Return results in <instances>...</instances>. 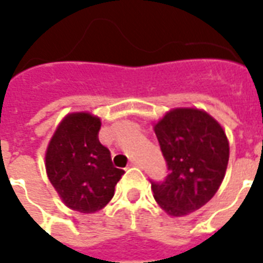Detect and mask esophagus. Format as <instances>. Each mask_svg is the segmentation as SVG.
Segmentation results:
<instances>
[{"instance_id":"obj_1","label":"esophagus","mask_w":263,"mask_h":263,"mask_svg":"<svg viewBox=\"0 0 263 263\" xmlns=\"http://www.w3.org/2000/svg\"><path fill=\"white\" fill-rule=\"evenodd\" d=\"M129 166H140V164L138 161H131V162H129Z\"/></svg>"}]
</instances>
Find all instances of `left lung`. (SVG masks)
I'll use <instances>...</instances> for the list:
<instances>
[{
  "label": "left lung",
  "mask_w": 263,
  "mask_h": 263,
  "mask_svg": "<svg viewBox=\"0 0 263 263\" xmlns=\"http://www.w3.org/2000/svg\"><path fill=\"white\" fill-rule=\"evenodd\" d=\"M168 176L153 181L154 199L169 216L195 212L220 188L229 160L221 125L206 111L173 109L154 127Z\"/></svg>",
  "instance_id": "left-lung-1"
}]
</instances>
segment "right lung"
<instances>
[{"label": "right lung", "instance_id": "right-lung-1", "mask_svg": "<svg viewBox=\"0 0 263 263\" xmlns=\"http://www.w3.org/2000/svg\"><path fill=\"white\" fill-rule=\"evenodd\" d=\"M101 120L90 113H72L61 121L46 152L50 183L68 208L95 213L115 195L124 175L113 166L109 148L98 139Z\"/></svg>", "mask_w": 263, "mask_h": 263}]
</instances>
